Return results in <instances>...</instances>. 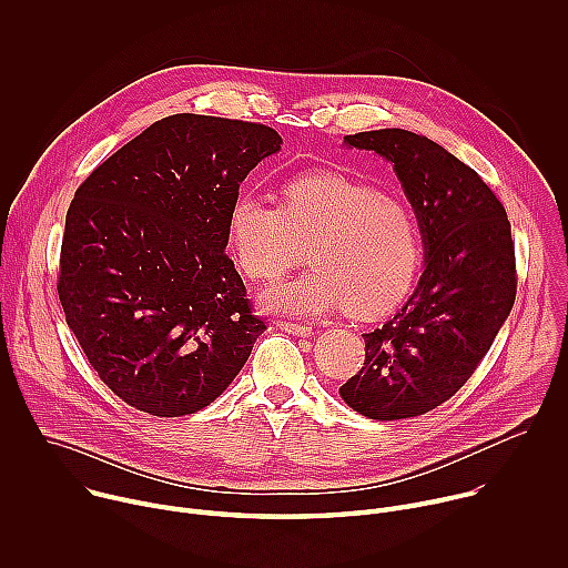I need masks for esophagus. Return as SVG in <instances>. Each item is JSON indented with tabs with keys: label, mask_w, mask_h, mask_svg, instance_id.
I'll list each match as a JSON object with an SVG mask.
<instances>
[{
	"label": "esophagus",
	"mask_w": 568,
	"mask_h": 568,
	"mask_svg": "<svg viewBox=\"0 0 568 568\" xmlns=\"http://www.w3.org/2000/svg\"><path fill=\"white\" fill-rule=\"evenodd\" d=\"M278 328H283L285 333L290 335H301V337H307L312 335V326H307V323H296V321H278Z\"/></svg>",
	"instance_id": "1"
}]
</instances>
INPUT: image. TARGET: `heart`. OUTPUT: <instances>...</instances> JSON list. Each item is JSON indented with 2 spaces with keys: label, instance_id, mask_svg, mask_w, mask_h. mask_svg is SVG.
I'll list each match as a JSON object with an SVG mask.
<instances>
[{
  "label": "heart",
  "instance_id": "obj_1",
  "mask_svg": "<svg viewBox=\"0 0 568 568\" xmlns=\"http://www.w3.org/2000/svg\"><path fill=\"white\" fill-rule=\"evenodd\" d=\"M226 233L235 265L256 281L292 270L307 245L312 270L261 292L267 310L292 316L339 305L355 316L382 314L409 292L423 261L416 211L397 195L333 171L290 178L281 186V206L237 193Z\"/></svg>",
  "mask_w": 568,
  "mask_h": 568
}]
</instances>
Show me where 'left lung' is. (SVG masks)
<instances>
[{
	"label": "left lung",
	"mask_w": 568,
	"mask_h": 568,
	"mask_svg": "<svg viewBox=\"0 0 568 568\" xmlns=\"http://www.w3.org/2000/svg\"><path fill=\"white\" fill-rule=\"evenodd\" d=\"M344 143L393 164L420 222L425 272L402 310L362 335L364 366L339 393L371 420L423 416L471 377L513 310L510 222L478 173L423 134L386 128Z\"/></svg>",
	"instance_id": "obj_1"
}]
</instances>
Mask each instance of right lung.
I'll list each match as a JSON object with an SVG mask.
<instances>
[{"label": "right lung", "mask_w": 568, "mask_h": 568, "mask_svg": "<svg viewBox=\"0 0 568 568\" xmlns=\"http://www.w3.org/2000/svg\"><path fill=\"white\" fill-rule=\"evenodd\" d=\"M281 143L263 123L173 114L78 186L58 296L92 368L130 407L159 418L209 407L267 331L224 247L240 184Z\"/></svg>", "instance_id": "obj_1"}]
</instances>
